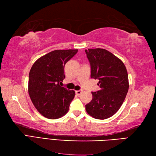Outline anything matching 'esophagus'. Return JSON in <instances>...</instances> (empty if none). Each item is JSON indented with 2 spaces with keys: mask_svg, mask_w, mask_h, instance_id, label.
Here are the masks:
<instances>
[{
  "mask_svg": "<svg viewBox=\"0 0 156 156\" xmlns=\"http://www.w3.org/2000/svg\"><path fill=\"white\" fill-rule=\"evenodd\" d=\"M82 92H83L82 90H76L75 93L77 95H80V94L82 93Z\"/></svg>",
  "mask_w": 156,
  "mask_h": 156,
  "instance_id": "1",
  "label": "esophagus"
}]
</instances>
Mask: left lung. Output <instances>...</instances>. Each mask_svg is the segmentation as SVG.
Returning <instances> with one entry per match:
<instances>
[{"mask_svg":"<svg viewBox=\"0 0 156 156\" xmlns=\"http://www.w3.org/2000/svg\"><path fill=\"white\" fill-rule=\"evenodd\" d=\"M90 65V77L98 79L101 89L92 92L93 98L85 105L86 111L94 119L104 120L119 111L129 88L124 63L107 49H85Z\"/></svg>","mask_w":156,"mask_h":156,"instance_id":"obj_1","label":"left lung"}]
</instances>
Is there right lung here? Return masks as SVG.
Returning <instances> with one entry per match:
<instances>
[{
  "label": "right lung",
  "instance_id": "obj_1",
  "mask_svg": "<svg viewBox=\"0 0 156 156\" xmlns=\"http://www.w3.org/2000/svg\"><path fill=\"white\" fill-rule=\"evenodd\" d=\"M77 51L78 49L52 51L37 59L30 71V97L37 111L48 119H59L69 111L75 93L61 85L66 77V63Z\"/></svg>",
  "mask_w": 156,
  "mask_h": 156
}]
</instances>
